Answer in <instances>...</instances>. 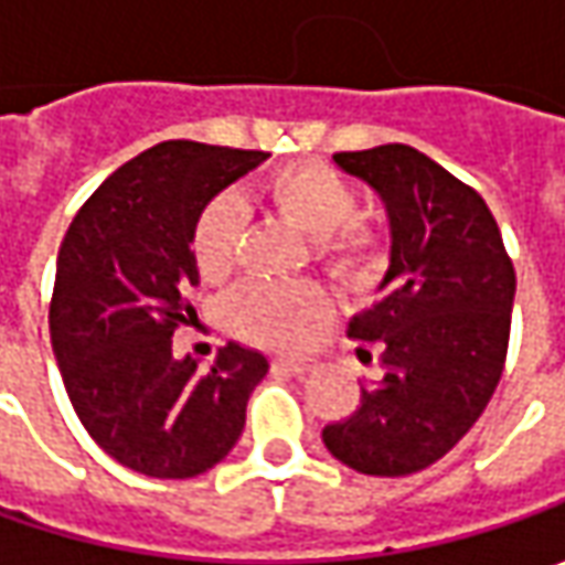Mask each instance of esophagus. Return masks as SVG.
<instances>
[{"label": "esophagus", "mask_w": 565, "mask_h": 565, "mask_svg": "<svg viewBox=\"0 0 565 565\" xmlns=\"http://www.w3.org/2000/svg\"><path fill=\"white\" fill-rule=\"evenodd\" d=\"M273 364L279 371H289V374H311V371L320 367V361L315 355H279V359H273Z\"/></svg>", "instance_id": "esophagus-1"}]
</instances>
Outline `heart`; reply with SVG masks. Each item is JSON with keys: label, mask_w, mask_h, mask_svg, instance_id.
Listing matches in <instances>:
<instances>
[{"label": "heart", "mask_w": 565, "mask_h": 565, "mask_svg": "<svg viewBox=\"0 0 565 565\" xmlns=\"http://www.w3.org/2000/svg\"><path fill=\"white\" fill-rule=\"evenodd\" d=\"M273 210L311 238L315 257L342 282H367L383 264V235L359 220V194L337 169L317 160L279 166L264 182ZM248 210L235 194H216L194 220L191 250L204 279L223 282L238 267ZM330 311L315 282H245L223 305L228 330L250 342L289 345Z\"/></svg>", "instance_id": "heart-1"}]
</instances>
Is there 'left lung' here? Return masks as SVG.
<instances>
[{"label": "left lung", "mask_w": 565, "mask_h": 565, "mask_svg": "<svg viewBox=\"0 0 565 565\" xmlns=\"http://www.w3.org/2000/svg\"><path fill=\"white\" fill-rule=\"evenodd\" d=\"M377 191L390 216V270L349 337L383 374L323 444L361 475L399 478L444 459L481 418L510 345L515 270L484 198L408 143L333 157ZM361 345L359 359L371 361Z\"/></svg>", "instance_id": "1"}]
</instances>
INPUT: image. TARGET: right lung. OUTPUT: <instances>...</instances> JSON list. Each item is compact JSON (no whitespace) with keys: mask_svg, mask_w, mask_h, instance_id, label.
Masks as SVG:
<instances>
[{"mask_svg":"<svg viewBox=\"0 0 565 565\" xmlns=\"http://www.w3.org/2000/svg\"><path fill=\"white\" fill-rule=\"evenodd\" d=\"M264 160V150L157 143L119 166L62 238L50 301L62 383L99 449L138 475L194 478L226 459L270 367L238 342L210 371L172 355V333L194 315V220Z\"/></svg>","mask_w":565,"mask_h":565,"instance_id":"right-lung-1","label":"right lung"}]
</instances>
